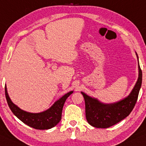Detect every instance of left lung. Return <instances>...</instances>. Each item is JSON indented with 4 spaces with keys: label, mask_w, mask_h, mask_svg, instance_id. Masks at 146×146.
Returning <instances> with one entry per match:
<instances>
[{
    "label": "left lung",
    "mask_w": 146,
    "mask_h": 146,
    "mask_svg": "<svg viewBox=\"0 0 146 146\" xmlns=\"http://www.w3.org/2000/svg\"><path fill=\"white\" fill-rule=\"evenodd\" d=\"M138 60V79L132 91L126 97L113 103H104L97 99L87 95L81 92L85 100L86 117L91 126L96 128L106 129L118 123L131 113L135 103L141 86L142 71Z\"/></svg>",
    "instance_id": "left-lung-1"
}]
</instances>
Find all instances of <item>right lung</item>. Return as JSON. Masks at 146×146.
<instances>
[{
	"instance_id": "obj_1",
	"label": "right lung",
	"mask_w": 146,
	"mask_h": 146,
	"mask_svg": "<svg viewBox=\"0 0 146 146\" xmlns=\"http://www.w3.org/2000/svg\"><path fill=\"white\" fill-rule=\"evenodd\" d=\"M5 90L8 105L14 115L26 125L39 130L52 129L58 124L62 117V108L65 101L73 92V91L67 92L60 99L57 100L48 110L44 111L40 113H31L21 110L11 101L8 94L6 86Z\"/></svg>"
}]
</instances>
